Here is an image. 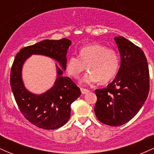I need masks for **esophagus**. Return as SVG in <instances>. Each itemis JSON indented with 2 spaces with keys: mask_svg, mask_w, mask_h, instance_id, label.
Instances as JSON below:
<instances>
[{
  "mask_svg": "<svg viewBox=\"0 0 154 154\" xmlns=\"http://www.w3.org/2000/svg\"><path fill=\"white\" fill-rule=\"evenodd\" d=\"M80 90H81V93H82V94H85V93H87L90 91L89 90L85 89V88H80Z\"/></svg>",
  "mask_w": 154,
  "mask_h": 154,
  "instance_id": "obj_1",
  "label": "esophagus"
}]
</instances>
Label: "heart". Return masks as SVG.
<instances>
[{"mask_svg": "<svg viewBox=\"0 0 154 154\" xmlns=\"http://www.w3.org/2000/svg\"><path fill=\"white\" fill-rule=\"evenodd\" d=\"M120 58L117 51L100 43H93L79 50V57L72 56L66 62V72L78 78L85 70L89 72L82 77L83 84H91L99 80L106 83L114 79L119 68Z\"/></svg>", "mask_w": 154, "mask_h": 154, "instance_id": "1", "label": "heart"}]
</instances>
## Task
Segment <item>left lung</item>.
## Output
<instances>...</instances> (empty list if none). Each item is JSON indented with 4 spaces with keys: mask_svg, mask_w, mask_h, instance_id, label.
<instances>
[{
    "mask_svg": "<svg viewBox=\"0 0 154 154\" xmlns=\"http://www.w3.org/2000/svg\"><path fill=\"white\" fill-rule=\"evenodd\" d=\"M121 65L115 79L106 88L95 91L94 111L100 122L120 126L135 116L149 92V70L144 52L124 37H115Z\"/></svg>",
    "mask_w": 154,
    "mask_h": 154,
    "instance_id": "obj_1",
    "label": "left lung"
}]
</instances>
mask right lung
<instances>
[{
  "mask_svg": "<svg viewBox=\"0 0 154 154\" xmlns=\"http://www.w3.org/2000/svg\"><path fill=\"white\" fill-rule=\"evenodd\" d=\"M71 43L67 38L45 40L23 48L16 55L10 75L12 92L24 118L39 128L54 130L64 125L71 115V104L81 95L80 89L71 78L63 77L62 69L56 65L58 77L54 85L43 94H32L23 84L22 65L32 54L44 55L56 60L65 70L67 51Z\"/></svg>",
  "mask_w": 154,
  "mask_h": 154,
  "instance_id": "right-lung-1",
  "label": "right lung"
}]
</instances>
